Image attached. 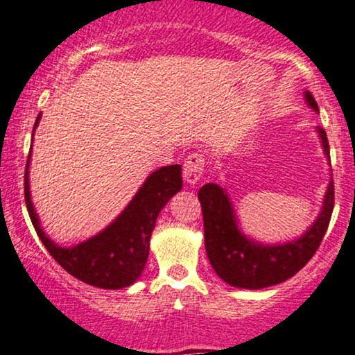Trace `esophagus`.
<instances>
[{
  "instance_id": "1",
  "label": "esophagus",
  "mask_w": 355,
  "mask_h": 355,
  "mask_svg": "<svg viewBox=\"0 0 355 355\" xmlns=\"http://www.w3.org/2000/svg\"><path fill=\"white\" fill-rule=\"evenodd\" d=\"M202 173H205V157H202L201 154L193 153L191 156L186 157L184 169H182V178H184V181L188 182L189 186L198 184Z\"/></svg>"
}]
</instances>
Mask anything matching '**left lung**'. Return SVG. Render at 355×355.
I'll return each instance as SVG.
<instances>
[{"instance_id":"left-lung-1","label":"left lung","mask_w":355,"mask_h":355,"mask_svg":"<svg viewBox=\"0 0 355 355\" xmlns=\"http://www.w3.org/2000/svg\"><path fill=\"white\" fill-rule=\"evenodd\" d=\"M305 102L318 112L310 92H305ZM317 134L330 164L327 134L320 127H317ZM198 198L205 220L206 253L214 272L231 286L260 290L292 278L317 252L332 216L334 181H329L320 213L309 230L295 240L277 245L260 243L243 233L233 202L221 186L208 182L199 189Z\"/></svg>"}]
</instances>
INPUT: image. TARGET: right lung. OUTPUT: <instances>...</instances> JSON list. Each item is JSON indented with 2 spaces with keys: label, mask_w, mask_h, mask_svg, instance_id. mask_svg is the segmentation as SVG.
Returning <instances> with one entry per match:
<instances>
[{
  "label": "right lung",
  "mask_w": 355,
  "mask_h": 355,
  "mask_svg": "<svg viewBox=\"0 0 355 355\" xmlns=\"http://www.w3.org/2000/svg\"><path fill=\"white\" fill-rule=\"evenodd\" d=\"M42 114L35 121L37 129ZM30 156L25 169V201L35 231L57 263L83 284L105 290H121L139 280L149 257L150 234L171 198L182 188L181 166H164L150 173L124 211L107 228L75 246H60L42 228L31 202Z\"/></svg>",
  "instance_id": "add662e5"
}]
</instances>
